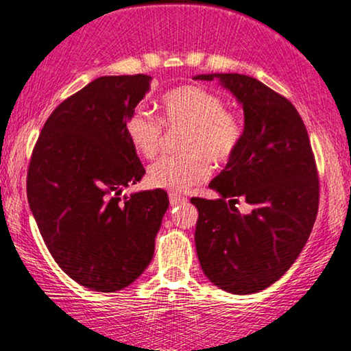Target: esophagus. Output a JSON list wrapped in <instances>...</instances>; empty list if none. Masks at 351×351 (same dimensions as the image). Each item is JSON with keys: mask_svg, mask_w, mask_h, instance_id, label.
<instances>
[{"mask_svg": "<svg viewBox=\"0 0 351 351\" xmlns=\"http://www.w3.org/2000/svg\"><path fill=\"white\" fill-rule=\"evenodd\" d=\"M168 197H170V204L171 205H180V204L188 202V199L183 197V195L176 194V193H170V195H168Z\"/></svg>", "mask_w": 351, "mask_h": 351, "instance_id": "obj_1", "label": "esophagus"}]
</instances>
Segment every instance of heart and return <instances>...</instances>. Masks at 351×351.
<instances>
[{"label": "heart", "mask_w": 351, "mask_h": 351, "mask_svg": "<svg viewBox=\"0 0 351 351\" xmlns=\"http://www.w3.org/2000/svg\"><path fill=\"white\" fill-rule=\"evenodd\" d=\"M160 120L144 109L125 119V133L134 151L154 158L162 149L163 127H186L180 139L181 156L163 157L149 167L154 188L183 193L210 176V162L224 165L244 139V120L224 109L223 97L200 85H184L165 93L157 102Z\"/></svg>", "instance_id": "1"}]
</instances>
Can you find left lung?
<instances>
[{"instance_id":"obj_1","label":"left lung","mask_w":351,"mask_h":351,"mask_svg":"<svg viewBox=\"0 0 351 351\" xmlns=\"http://www.w3.org/2000/svg\"><path fill=\"white\" fill-rule=\"evenodd\" d=\"M218 80L244 110V139L210 189L193 197L199 210L195 250L204 274L223 291H263L291 268L305 247L319 205V180L305 123L286 97L241 73L195 75ZM254 207L242 215L234 205Z\"/></svg>"}]
</instances>
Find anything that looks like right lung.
I'll use <instances>...</instances> for the list:
<instances>
[{"label":"right lung","mask_w":351,"mask_h":351,"mask_svg":"<svg viewBox=\"0 0 351 351\" xmlns=\"http://www.w3.org/2000/svg\"><path fill=\"white\" fill-rule=\"evenodd\" d=\"M149 75L99 77L56 107L27 173V199L46 247L65 274L115 292L143 274L168 208L165 191H121L143 178L125 119L146 96Z\"/></svg>","instance_id":"right-lung-1"}]
</instances>
